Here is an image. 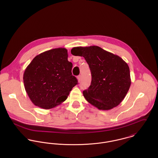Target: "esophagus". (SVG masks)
I'll list each match as a JSON object with an SVG mask.
<instances>
[{
	"label": "esophagus",
	"instance_id": "obj_1",
	"mask_svg": "<svg viewBox=\"0 0 158 158\" xmlns=\"http://www.w3.org/2000/svg\"><path fill=\"white\" fill-rule=\"evenodd\" d=\"M77 80H78V81L80 83L81 81V75H78L77 77Z\"/></svg>",
	"mask_w": 158,
	"mask_h": 158
}]
</instances>
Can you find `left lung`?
Here are the masks:
<instances>
[{
	"label": "left lung",
	"mask_w": 158,
	"mask_h": 158,
	"mask_svg": "<svg viewBox=\"0 0 158 158\" xmlns=\"http://www.w3.org/2000/svg\"><path fill=\"white\" fill-rule=\"evenodd\" d=\"M71 53L83 56L90 68V86L83 92L86 100L100 110L118 106L131 83L127 63L120 56L95 45L73 47Z\"/></svg>",
	"instance_id": "left-lung-1"
}]
</instances>
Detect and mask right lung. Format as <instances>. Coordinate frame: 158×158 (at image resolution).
I'll return each mask as SVG.
<instances>
[{
  "label": "right lung",
  "instance_id": "right-lung-1",
  "mask_svg": "<svg viewBox=\"0 0 158 158\" xmlns=\"http://www.w3.org/2000/svg\"><path fill=\"white\" fill-rule=\"evenodd\" d=\"M68 58L66 48L51 49L36 56L25 69V89L35 106L45 110L55 108L67 99L78 83Z\"/></svg>",
  "mask_w": 158,
  "mask_h": 158
}]
</instances>
